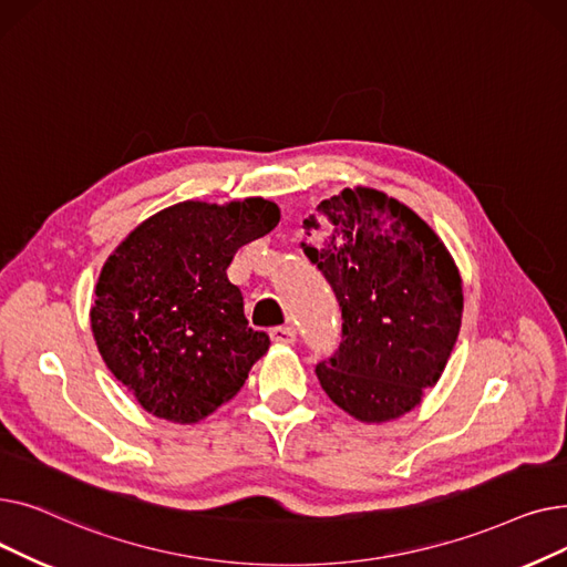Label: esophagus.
<instances>
[{
  "label": "esophagus",
  "instance_id": "obj_1",
  "mask_svg": "<svg viewBox=\"0 0 567 567\" xmlns=\"http://www.w3.org/2000/svg\"><path fill=\"white\" fill-rule=\"evenodd\" d=\"M271 340L278 344H293L296 340L293 326H276V329H271Z\"/></svg>",
  "mask_w": 567,
  "mask_h": 567
}]
</instances>
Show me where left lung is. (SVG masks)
Here are the masks:
<instances>
[{
  "label": "left lung",
  "mask_w": 567,
  "mask_h": 567,
  "mask_svg": "<svg viewBox=\"0 0 567 567\" xmlns=\"http://www.w3.org/2000/svg\"><path fill=\"white\" fill-rule=\"evenodd\" d=\"M317 212L331 234L301 248L342 310V342L317 379L355 421H395L451 359L464 310L460 271L434 229L381 190L344 188ZM303 227L321 231L317 216Z\"/></svg>",
  "instance_id": "left-lung-1"
}]
</instances>
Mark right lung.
<instances>
[{
  "label": "right lung",
  "instance_id": "1",
  "mask_svg": "<svg viewBox=\"0 0 567 567\" xmlns=\"http://www.w3.org/2000/svg\"><path fill=\"white\" fill-rule=\"evenodd\" d=\"M278 220V204L264 197L188 199L146 218L107 257L92 331L144 411L190 425L241 391L271 340L248 326L227 266Z\"/></svg>",
  "mask_w": 567,
  "mask_h": 567
}]
</instances>
